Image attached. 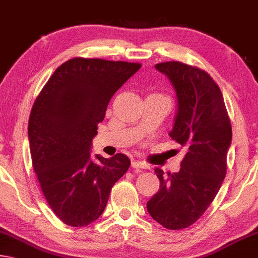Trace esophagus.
Returning <instances> with one entry per match:
<instances>
[{"mask_svg": "<svg viewBox=\"0 0 258 258\" xmlns=\"http://www.w3.org/2000/svg\"><path fill=\"white\" fill-rule=\"evenodd\" d=\"M132 166H133V168H136V169H146L149 167V166L144 164V162L138 161V160H134L132 162Z\"/></svg>", "mask_w": 258, "mask_h": 258, "instance_id": "obj_1", "label": "esophagus"}]
</instances>
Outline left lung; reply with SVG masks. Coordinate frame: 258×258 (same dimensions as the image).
Segmentation results:
<instances>
[{"mask_svg":"<svg viewBox=\"0 0 258 258\" xmlns=\"http://www.w3.org/2000/svg\"><path fill=\"white\" fill-rule=\"evenodd\" d=\"M172 83L177 112L169 136L185 150L177 173L156 168L160 188L148 211L167 229H183L203 216L225 179L232 125L223 93L212 77L177 61L156 64Z\"/></svg>","mask_w":258,"mask_h":258,"instance_id":"8db88e82","label":"left lung"}]
</instances>
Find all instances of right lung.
Here are the masks:
<instances>
[{
  "label": "right lung",
  "instance_id": "obj_1",
  "mask_svg": "<svg viewBox=\"0 0 258 258\" xmlns=\"http://www.w3.org/2000/svg\"><path fill=\"white\" fill-rule=\"evenodd\" d=\"M140 63L74 57L54 71L29 120L32 165L50 209L63 223L84 227L102 215L115 182L130 166L117 153L91 159V145L110 98Z\"/></svg>",
  "mask_w": 258,
  "mask_h": 258
}]
</instances>
